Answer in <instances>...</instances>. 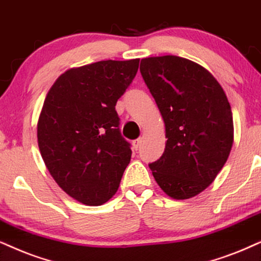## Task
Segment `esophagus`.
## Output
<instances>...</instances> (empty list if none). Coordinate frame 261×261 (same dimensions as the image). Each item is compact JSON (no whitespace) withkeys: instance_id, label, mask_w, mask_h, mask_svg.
<instances>
[{"instance_id":"34e87169","label":"esophagus","mask_w":261,"mask_h":261,"mask_svg":"<svg viewBox=\"0 0 261 261\" xmlns=\"http://www.w3.org/2000/svg\"><path fill=\"white\" fill-rule=\"evenodd\" d=\"M141 143H142V138H137V140H135L134 142H133V146H134V149L135 150H137L138 148H140V146H141Z\"/></svg>"}]
</instances>
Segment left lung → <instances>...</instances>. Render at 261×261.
<instances>
[{"instance_id": "left-lung-1", "label": "left lung", "mask_w": 261, "mask_h": 261, "mask_svg": "<svg viewBox=\"0 0 261 261\" xmlns=\"http://www.w3.org/2000/svg\"><path fill=\"white\" fill-rule=\"evenodd\" d=\"M140 71L163 115L167 138L164 154L149 167L167 195L189 199L213 182L229 158L231 107L217 79L188 59H142Z\"/></svg>"}]
</instances>
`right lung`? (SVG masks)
I'll return each instance as SVG.
<instances>
[{
	"mask_svg": "<svg viewBox=\"0 0 261 261\" xmlns=\"http://www.w3.org/2000/svg\"><path fill=\"white\" fill-rule=\"evenodd\" d=\"M140 59L106 60L71 68L45 97L37 138L59 187L79 202L100 206L117 193L131 159L121 136L117 101L137 73Z\"/></svg>",
	"mask_w": 261,
	"mask_h": 261,
	"instance_id": "1",
	"label": "right lung"
}]
</instances>
